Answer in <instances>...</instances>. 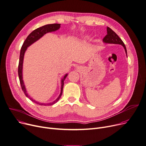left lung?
<instances>
[{
  "label": "left lung",
  "instance_id": "left-lung-1",
  "mask_svg": "<svg viewBox=\"0 0 146 146\" xmlns=\"http://www.w3.org/2000/svg\"><path fill=\"white\" fill-rule=\"evenodd\" d=\"M107 32H108V34L106 35V36L103 38V42L106 43H111V44L113 43V44L122 45L124 48L126 55L127 56V50H126L125 46L124 45V43H123L122 40L119 37V36L109 27H107Z\"/></svg>",
  "mask_w": 146,
  "mask_h": 146
}]
</instances>
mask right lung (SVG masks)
<instances>
[{
    "label": "right lung",
    "instance_id": "add662e5",
    "mask_svg": "<svg viewBox=\"0 0 146 146\" xmlns=\"http://www.w3.org/2000/svg\"><path fill=\"white\" fill-rule=\"evenodd\" d=\"M60 27V24H57V23H54V24H49V25H46L44 26H43L40 27H38L36 29H35V31H33L32 33L29 34V35L27 37L26 39L25 40L22 47H21V53H20V57H19V66H18V75H19V80H20V83L22 87V89L26 97H27L28 98H29L34 103L39 104L41 106H51L54 104H55L57 101L59 100L60 98V97L62 96V92H63V86H64V81L65 79L66 78V77L67 76V74L64 75L63 77V78L61 80V92L59 96V97L53 102L52 103H39L35 100H33L32 98H30V96L28 95L27 93V91L26 89V87L23 82V76H22V70H23V59H24V55L27 49V48L30 46L31 44H32L33 43L36 42L40 38H41L43 35L46 34L48 32H52L57 31L58 29H59Z\"/></svg>",
    "mask_w": 146,
    "mask_h": 146
}]
</instances>
